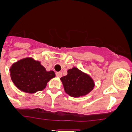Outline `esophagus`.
<instances>
[{"label":"esophagus","mask_w":132,"mask_h":132,"mask_svg":"<svg viewBox=\"0 0 132 132\" xmlns=\"http://www.w3.org/2000/svg\"><path fill=\"white\" fill-rule=\"evenodd\" d=\"M55 75L57 77H61V76H62V73L61 72H56Z\"/></svg>","instance_id":"esophagus-1"}]
</instances>
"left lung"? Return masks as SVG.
I'll return each mask as SVG.
<instances>
[{
  "instance_id": "obj_1",
  "label": "left lung",
  "mask_w": 132,
  "mask_h": 132,
  "mask_svg": "<svg viewBox=\"0 0 132 132\" xmlns=\"http://www.w3.org/2000/svg\"><path fill=\"white\" fill-rule=\"evenodd\" d=\"M64 90L70 96L75 98L86 96L94 87V81L87 73L77 67L67 71V75L60 79Z\"/></svg>"
}]
</instances>
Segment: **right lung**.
I'll return each mask as SVG.
<instances>
[{
	"label": "right lung",
	"instance_id": "right-lung-1",
	"mask_svg": "<svg viewBox=\"0 0 132 132\" xmlns=\"http://www.w3.org/2000/svg\"><path fill=\"white\" fill-rule=\"evenodd\" d=\"M14 85L24 93L33 94L44 90L47 82L55 77L54 71H47L40 61L26 57L14 63L10 68Z\"/></svg>",
	"mask_w": 132,
	"mask_h": 132
}]
</instances>
